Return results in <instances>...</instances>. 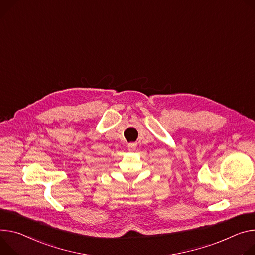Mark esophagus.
<instances>
[{
	"mask_svg": "<svg viewBox=\"0 0 255 255\" xmlns=\"http://www.w3.org/2000/svg\"><path fill=\"white\" fill-rule=\"evenodd\" d=\"M136 146H137V144H136V143L131 142V143H129V144H128V149H129L130 151H134V150L136 149Z\"/></svg>",
	"mask_w": 255,
	"mask_h": 255,
	"instance_id": "1",
	"label": "esophagus"
}]
</instances>
